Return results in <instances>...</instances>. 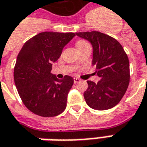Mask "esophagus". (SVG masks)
Wrapping results in <instances>:
<instances>
[{
	"mask_svg": "<svg viewBox=\"0 0 147 147\" xmlns=\"http://www.w3.org/2000/svg\"><path fill=\"white\" fill-rule=\"evenodd\" d=\"M74 83H78V82H79L81 80L78 78H74Z\"/></svg>",
	"mask_w": 147,
	"mask_h": 147,
	"instance_id": "1",
	"label": "esophagus"
}]
</instances>
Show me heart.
I'll return each instance as SVG.
<instances>
[{
    "instance_id": "obj_1",
    "label": "heart",
    "mask_w": 147,
    "mask_h": 147,
    "mask_svg": "<svg viewBox=\"0 0 147 147\" xmlns=\"http://www.w3.org/2000/svg\"><path fill=\"white\" fill-rule=\"evenodd\" d=\"M86 44H88V43H86L85 40H78L77 42V48H78L80 46H82V45H84Z\"/></svg>"
}]
</instances>
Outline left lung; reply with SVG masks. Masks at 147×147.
Wrapping results in <instances>:
<instances>
[{
  "instance_id": "8db88e82",
  "label": "left lung",
  "mask_w": 147,
  "mask_h": 147,
  "mask_svg": "<svg viewBox=\"0 0 147 147\" xmlns=\"http://www.w3.org/2000/svg\"><path fill=\"white\" fill-rule=\"evenodd\" d=\"M76 34L88 40L93 48L92 65L96 67L100 80L87 81L84 92L87 105L95 110H107L119 103L129 83V62L124 48L117 39L99 31L78 32Z\"/></svg>"
}]
</instances>
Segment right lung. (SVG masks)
<instances>
[{"label": "right lung", "instance_id": "1", "mask_svg": "<svg viewBox=\"0 0 147 147\" xmlns=\"http://www.w3.org/2000/svg\"><path fill=\"white\" fill-rule=\"evenodd\" d=\"M74 33L45 31L26 41L18 55L13 78L18 92L26 108L44 117L58 116L66 108L74 78L60 80L51 73L53 63Z\"/></svg>", "mask_w": 147, "mask_h": 147}]
</instances>
